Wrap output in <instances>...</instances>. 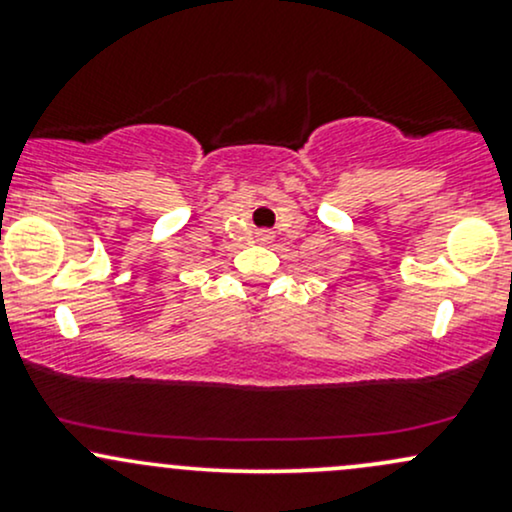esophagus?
Listing matches in <instances>:
<instances>
[{
	"instance_id": "obj_1",
	"label": "esophagus",
	"mask_w": 512,
	"mask_h": 512,
	"mask_svg": "<svg viewBox=\"0 0 512 512\" xmlns=\"http://www.w3.org/2000/svg\"><path fill=\"white\" fill-rule=\"evenodd\" d=\"M274 236L269 231H260L257 233V240H260V243H269V240H272Z\"/></svg>"
}]
</instances>
